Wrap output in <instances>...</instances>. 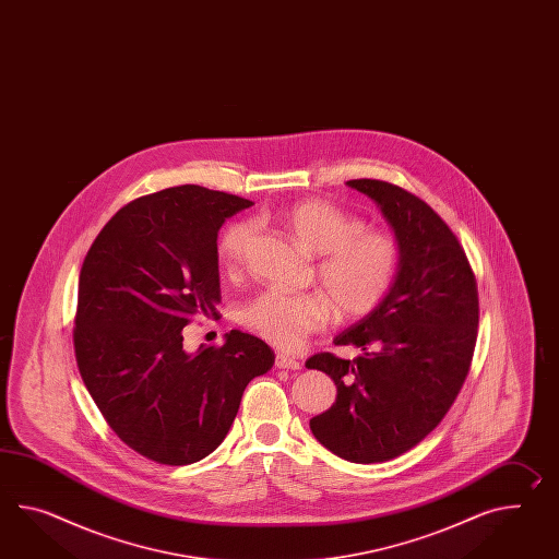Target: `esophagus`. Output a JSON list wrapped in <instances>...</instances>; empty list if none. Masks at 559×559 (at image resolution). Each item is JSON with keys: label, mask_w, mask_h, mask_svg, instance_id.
I'll return each instance as SVG.
<instances>
[{"label": "esophagus", "mask_w": 559, "mask_h": 559, "mask_svg": "<svg viewBox=\"0 0 559 559\" xmlns=\"http://www.w3.org/2000/svg\"><path fill=\"white\" fill-rule=\"evenodd\" d=\"M274 366L278 369H300L299 359H295V357H288V355L285 354H278L276 355V359H274Z\"/></svg>", "instance_id": "obj_1"}]
</instances>
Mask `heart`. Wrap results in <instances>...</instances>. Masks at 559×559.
<instances>
[{
	"mask_svg": "<svg viewBox=\"0 0 559 559\" xmlns=\"http://www.w3.org/2000/svg\"><path fill=\"white\" fill-rule=\"evenodd\" d=\"M278 224L317 260V276L328 288L341 319H359L376 311L394 283L400 248L394 236L366 224L325 200H300L286 205ZM252 228L238 222L222 234L219 262L234 271L242 264ZM333 302L321 293L288 295L264 290L242 309V323L262 340L283 349L325 328Z\"/></svg>",
	"mask_w": 559,
	"mask_h": 559,
	"instance_id": "1",
	"label": "heart"
}]
</instances>
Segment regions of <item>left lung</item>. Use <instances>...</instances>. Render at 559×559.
<instances>
[{
    "label": "left lung",
    "instance_id": "obj_1",
    "mask_svg": "<svg viewBox=\"0 0 559 559\" xmlns=\"http://www.w3.org/2000/svg\"><path fill=\"white\" fill-rule=\"evenodd\" d=\"M347 186L378 204L400 262L380 307L333 340L361 355L307 361L337 385L335 404L309 426L340 459L383 463L430 435L461 392L477 343V281L456 236L420 198L380 179Z\"/></svg>",
    "mask_w": 559,
    "mask_h": 559
}]
</instances>
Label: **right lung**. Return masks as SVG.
Returning <instances> with one entry per match:
<instances>
[{
	"label": "right lung",
	"mask_w": 559,
	"mask_h": 559,
	"mask_svg": "<svg viewBox=\"0 0 559 559\" xmlns=\"http://www.w3.org/2000/svg\"><path fill=\"white\" fill-rule=\"evenodd\" d=\"M250 205L200 186L143 195L107 222L82 262V381L115 435L155 463H198L218 449L248 381L273 368V349L238 329L222 347H183L193 317H218V231Z\"/></svg>",
	"instance_id": "right-lung-1"
}]
</instances>
